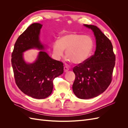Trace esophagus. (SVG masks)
Returning <instances> with one entry per match:
<instances>
[{
    "mask_svg": "<svg viewBox=\"0 0 128 128\" xmlns=\"http://www.w3.org/2000/svg\"><path fill=\"white\" fill-rule=\"evenodd\" d=\"M69 70V68L67 66H65L64 67V72H67Z\"/></svg>",
    "mask_w": 128,
    "mask_h": 128,
    "instance_id": "34e87169",
    "label": "esophagus"
}]
</instances>
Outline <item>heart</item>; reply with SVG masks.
Wrapping results in <instances>:
<instances>
[{
  "label": "heart",
  "instance_id": "obj_1",
  "mask_svg": "<svg viewBox=\"0 0 128 128\" xmlns=\"http://www.w3.org/2000/svg\"><path fill=\"white\" fill-rule=\"evenodd\" d=\"M94 48V40L89 36L70 33L62 36L53 45V52L57 58L66 54L73 63L80 64L90 56Z\"/></svg>",
  "mask_w": 128,
  "mask_h": 128
}]
</instances>
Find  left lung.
Segmentation results:
<instances>
[{"instance_id":"1","label":"left lung","mask_w":128,"mask_h":128,"mask_svg":"<svg viewBox=\"0 0 128 128\" xmlns=\"http://www.w3.org/2000/svg\"><path fill=\"white\" fill-rule=\"evenodd\" d=\"M92 30L96 39L94 55L73 68L75 79L72 90L82 99L97 96L105 91L112 80L115 64V55L110 40L97 26L84 24Z\"/></svg>"}]
</instances>
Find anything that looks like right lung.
I'll return each mask as SVG.
<instances>
[{
  "mask_svg": "<svg viewBox=\"0 0 128 128\" xmlns=\"http://www.w3.org/2000/svg\"><path fill=\"white\" fill-rule=\"evenodd\" d=\"M42 25L31 24L20 35L12 53V66L15 83L24 94L36 99H44L51 94L53 80L64 72V64L50 58L44 51H40L36 61L28 64L23 59L26 50L44 48L39 40Z\"/></svg>",
  "mask_w": 128,
  "mask_h": 128,
  "instance_id": "add662e5",
  "label": "right lung"
}]
</instances>
